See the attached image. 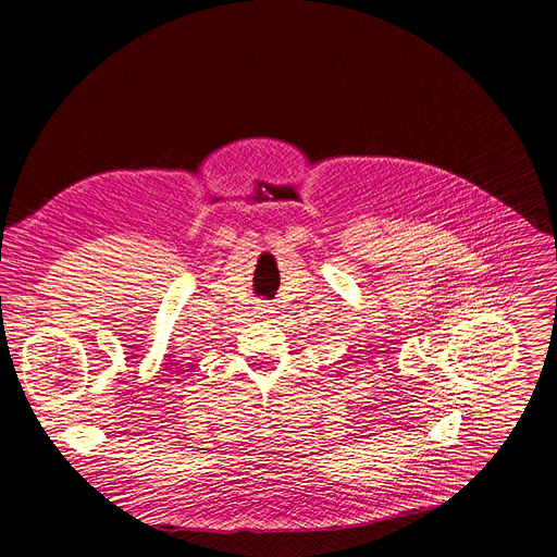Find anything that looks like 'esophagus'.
I'll use <instances>...</instances> for the list:
<instances>
[{"label": "esophagus", "instance_id": "34e87169", "mask_svg": "<svg viewBox=\"0 0 557 557\" xmlns=\"http://www.w3.org/2000/svg\"><path fill=\"white\" fill-rule=\"evenodd\" d=\"M258 308H260V312H264V314H267V312H271V308H273V306H271V304H267V301H260V304H258Z\"/></svg>", "mask_w": 557, "mask_h": 557}]
</instances>
